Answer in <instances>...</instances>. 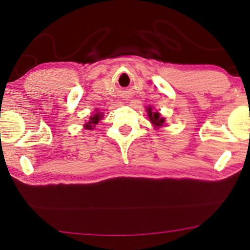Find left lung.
<instances>
[{"instance_id": "obj_1", "label": "left lung", "mask_w": 250, "mask_h": 250, "mask_svg": "<svg viewBox=\"0 0 250 250\" xmlns=\"http://www.w3.org/2000/svg\"><path fill=\"white\" fill-rule=\"evenodd\" d=\"M146 112H148V117H149L150 123H151V124L155 126L156 128L162 127V126H164V123H165V118L160 117V114L158 111H152V108L148 107V108H146Z\"/></svg>"}]
</instances>
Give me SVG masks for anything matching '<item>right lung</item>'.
<instances>
[{
    "instance_id": "obj_1",
    "label": "right lung",
    "mask_w": 250,
    "mask_h": 250,
    "mask_svg": "<svg viewBox=\"0 0 250 250\" xmlns=\"http://www.w3.org/2000/svg\"><path fill=\"white\" fill-rule=\"evenodd\" d=\"M102 117H104L102 112H97V114H94L93 116H92V117H90V121H88L87 123H85L84 127L86 128V129H93L94 126L97 125L98 123L101 121Z\"/></svg>"
}]
</instances>
